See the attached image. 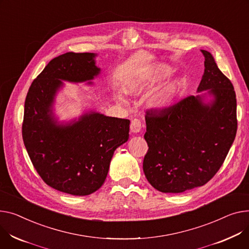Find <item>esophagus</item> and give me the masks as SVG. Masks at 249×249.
Instances as JSON below:
<instances>
[{"instance_id":"1","label":"esophagus","mask_w":249,"mask_h":249,"mask_svg":"<svg viewBox=\"0 0 249 249\" xmlns=\"http://www.w3.org/2000/svg\"><path fill=\"white\" fill-rule=\"evenodd\" d=\"M142 129V123L139 119H134L133 121L131 122V125H130V130L132 133H140V131Z\"/></svg>"}]
</instances>
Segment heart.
I'll use <instances>...</instances> for the list:
<instances>
[{
	"label": "heart",
	"instance_id": "heart-1",
	"mask_svg": "<svg viewBox=\"0 0 249 249\" xmlns=\"http://www.w3.org/2000/svg\"><path fill=\"white\" fill-rule=\"evenodd\" d=\"M173 72L171 66L160 63L152 66L151 68L141 70L124 79L123 90L132 96H139L149 90L153 89L160 83L166 80ZM184 86V80L178 78L166 83L158 91L153 93L147 99L149 107L162 109L170 106ZM115 99L118 102H124V95L118 91L115 93Z\"/></svg>",
	"mask_w": 249,
	"mask_h": 249
}]
</instances>
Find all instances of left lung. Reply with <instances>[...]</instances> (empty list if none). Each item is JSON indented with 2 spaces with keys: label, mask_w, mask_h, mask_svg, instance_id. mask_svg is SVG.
<instances>
[{
  "label": "left lung",
  "mask_w": 249,
  "mask_h": 249,
  "mask_svg": "<svg viewBox=\"0 0 249 249\" xmlns=\"http://www.w3.org/2000/svg\"><path fill=\"white\" fill-rule=\"evenodd\" d=\"M201 52L205 69L197 93L205 92L168 108L146 111L144 138L149 149L143 171L160 192L181 193L206 184L236 135L234 88L212 55Z\"/></svg>",
  "instance_id": "left-lung-1"
}]
</instances>
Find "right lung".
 I'll use <instances>...</instances> for the list:
<instances>
[{"mask_svg":"<svg viewBox=\"0 0 249 249\" xmlns=\"http://www.w3.org/2000/svg\"><path fill=\"white\" fill-rule=\"evenodd\" d=\"M96 56L69 52L54 58L33 81L25 101L22 134L33 165L46 184L77 196L103 185L114 151L129 139L128 119L90 110L60 122L54 113L63 81L93 84L101 72Z\"/></svg>","mask_w":249,"mask_h":249,"instance_id":"obj_1","label":"right lung"}]
</instances>
